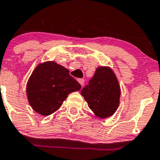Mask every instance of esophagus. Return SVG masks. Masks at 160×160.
<instances>
[{
	"instance_id": "1",
	"label": "esophagus",
	"mask_w": 160,
	"mask_h": 160,
	"mask_svg": "<svg viewBox=\"0 0 160 160\" xmlns=\"http://www.w3.org/2000/svg\"><path fill=\"white\" fill-rule=\"evenodd\" d=\"M78 82L80 83V84L81 85L82 87L84 84V80H83V79H78Z\"/></svg>"
}]
</instances>
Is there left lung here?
Listing matches in <instances>:
<instances>
[{
    "mask_svg": "<svg viewBox=\"0 0 160 160\" xmlns=\"http://www.w3.org/2000/svg\"><path fill=\"white\" fill-rule=\"evenodd\" d=\"M89 108L98 117L112 116L118 108L120 88L117 78L110 68H97L94 77L80 91Z\"/></svg>",
    "mask_w": 160,
    "mask_h": 160,
    "instance_id": "left-lung-1",
    "label": "left lung"
}]
</instances>
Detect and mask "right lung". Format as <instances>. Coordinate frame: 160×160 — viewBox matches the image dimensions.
<instances>
[{
    "mask_svg": "<svg viewBox=\"0 0 160 160\" xmlns=\"http://www.w3.org/2000/svg\"><path fill=\"white\" fill-rule=\"evenodd\" d=\"M80 88L66 68L55 62H47L39 64L31 74L26 94L34 111L48 116L60 108L69 94Z\"/></svg>",
    "mask_w": 160,
    "mask_h": 160,
    "instance_id": "obj_1",
    "label": "right lung"
}]
</instances>
